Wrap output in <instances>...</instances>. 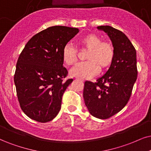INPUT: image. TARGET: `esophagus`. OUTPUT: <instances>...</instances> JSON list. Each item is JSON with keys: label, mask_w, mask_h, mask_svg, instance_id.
<instances>
[{"label": "esophagus", "mask_w": 151, "mask_h": 151, "mask_svg": "<svg viewBox=\"0 0 151 151\" xmlns=\"http://www.w3.org/2000/svg\"><path fill=\"white\" fill-rule=\"evenodd\" d=\"M77 79H79L80 81H84L85 80L83 79H81V78H77Z\"/></svg>", "instance_id": "esophagus-1"}]
</instances>
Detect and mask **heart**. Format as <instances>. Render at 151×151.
<instances>
[{"label": "heart", "mask_w": 151, "mask_h": 151, "mask_svg": "<svg viewBox=\"0 0 151 151\" xmlns=\"http://www.w3.org/2000/svg\"><path fill=\"white\" fill-rule=\"evenodd\" d=\"M81 49L88 50L86 60L71 70L70 73L77 77H92L98 73L100 69L104 71L109 68L115 58V48L109 42L103 41L100 36L90 33L79 40ZM63 59L68 65H72L78 60V51L72 45H65L63 50Z\"/></svg>", "instance_id": "1"}]
</instances>
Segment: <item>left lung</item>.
I'll list each match as a JSON object with an SVG mask.
<instances>
[{
	"label": "left lung",
	"mask_w": 151,
	"mask_h": 151,
	"mask_svg": "<svg viewBox=\"0 0 151 151\" xmlns=\"http://www.w3.org/2000/svg\"><path fill=\"white\" fill-rule=\"evenodd\" d=\"M107 34L115 48V58L109 69L96 82L86 81L85 104L90 114L106 119L127 104L137 78V53L134 46L121 30L109 26H98Z\"/></svg>",
	"instance_id": "1"
}]
</instances>
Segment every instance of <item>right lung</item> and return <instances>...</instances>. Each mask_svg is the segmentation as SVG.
Here are the masks:
<instances>
[{
	"instance_id": "add662e5",
	"label": "right lung",
	"mask_w": 151,
	"mask_h": 151,
	"mask_svg": "<svg viewBox=\"0 0 151 151\" xmlns=\"http://www.w3.org/2000/svg\"><path fill=\"white\" fill-rule=\"evenodd\" d=\"M79 29L55 26L33 36L19 56L14 76L21 109L40 123L53 120L61 108L62 97L73 79L64 80L63 50Z\"/></svg>"
}]
</instances>
